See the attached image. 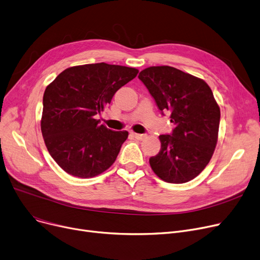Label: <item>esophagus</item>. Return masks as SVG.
<instances>
[{
    "instance_id": "34e87169",
    "label": "esophagus",
    "mask_w": 260,
    "mask_h": 260,
    "mask_svg": "<svg viewBox=\"0 0 260 260\" xmlns=\"http://www.w3.org/2000/svg\"><path fill=\"white\" fill-rule=\"evenodd\" d=\"M132 136L137 141H143L146 137L145 134H139V133H134V132H132Z\"/></svg>"
}]
</instances>
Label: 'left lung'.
Instances as JSON below:
<instances>
[{
    "label": "left lung",
    "instance_id": "obj_1",
    "mask_svg": "<svg viewBox=\"0 0 260 260\" xmlns=\"http://www.w3.org/2000/svg\"><path fill=\"white\" fill-rule=\"evenodd\" d=\"M158 109L170 113L175 128L159 135L160 151L149 159L164 181L184 184L209 164L218 140L220 109L209 85L170 66H152L140 72Z\"/></svg>",
    "mask_w": 260,
    "mask_h": 260
}]
</instances>
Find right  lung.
Returning <instances> with one entry per match:
<instances>
[{"label": "right lung", "instance_id": "1", "mask_svg": "<svg viewBox=\"0 0 260 260\" xmlns=\"http://www.w3.org/2000/svg\"><path fill=\"white\" fill-rule=\"evenodd\" d=\"M137 73L126 66L86 64L65 69L46 87L41 130L51 157L65 172L91 178L113 165L128 132L110 130L94 116Z\"/></svg>", "mask_w": 260, "mask_h": 260}]
</instances>
